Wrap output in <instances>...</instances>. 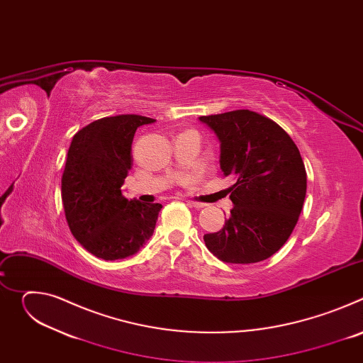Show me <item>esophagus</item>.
<instances>
[{
  "label": "esophagus",
  "mask_w": 363,
  "mask_h": 363,
  "mask_svg": "<svg viewBox=\"0 0 363 363\" xmlns=\"http://www.w3.org/2000/svg\"><path fill=\"white\" fill-rule=\"evenodd\" d=\"M186 203L191 205V206H194V208H198V210L202 208V206H203V203H201V202H194V201H188V199H186Z\"/></svg>",
  "instance_id": "1"
}]
</instances>
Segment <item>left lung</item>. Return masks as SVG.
<instances>
[{"label": "left lung", "instance_id": "obj_1", "mask_svg": "<svg viewBox=\"0 0 363 363\" xmlns=\"http://www.w3.org/2000/svg\"><path fill=\"white\" fill-rule=\"evenodd\" d=\"M199 121L218 136L221 169L235 179L231 217L203 235L205 245L224 263L263 262L289 240L303 208L307 175L298 147L274 121L248 109Z\"/></svg>", "mask_w": 363, "mask_h": 363}]
</instances>
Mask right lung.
I'll use <instances>...</instances> for the list:
<instances>
[{
	"label": "right lung",
	"mask_w": 363,
	"mask_h": 363,
	"mask_svg": "<svg viewBox=\"0 0 363 363\" xmlns=\"http://www.w3.org/2000/svg\"><path fill=\"white\" fill-rule=\"evenodd\" d=\"M155 119L118 115L82 128L72 140L62 177V199L73 237L93 255L119 260L153 234L161 203L126 199L122 185L132 165L139 126Z\"/></svg>",
	"instance_id": "obj_1"
}]
</instances>
